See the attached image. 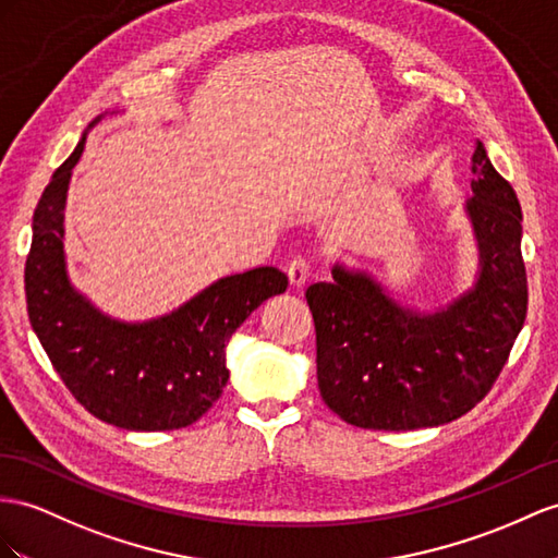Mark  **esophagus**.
<instances>
[{"mask_svg":"<svg viewBox=\"0 0 558 558\" xmlns=\"http://www.w3.org/2000/svg\"><path fill=\"white\" fill-rule=\"evenodd\" d=\"M308 274H311V266L306 259H302V256H296V259L290 262L288 266V278H290V284L292 288H304L306 280H308Z\"/></svg>","mask_w":558,"mask_h":558,"instance_id":"1","label":"esophagus"}]
</instances>
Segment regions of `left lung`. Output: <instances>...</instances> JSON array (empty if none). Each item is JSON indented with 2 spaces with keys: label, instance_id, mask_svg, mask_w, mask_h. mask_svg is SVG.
I'll return each mask as SVG.
<instances>
[{
  "label": "left lung",
  "instance_id": "8db88e82",
  "mask_svg": "<svg viewBox=\"0 0 558 558\" xmlns=\"http://www.w3.org/2000/svg\"><path fill=\"white\" fill-rule=\"evenodd\" d=\"M464 211L478 247L474 284L436 311L396 302L367 270L332 266L306 302L316 323L318 389L361 428L410 432L466 415L509 359L527 311L521 205L483 143L471 157Z\"/></svg>",
  "mask_w": 558,
  "mask_h": 558
}]
</instances>
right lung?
<instances>
[{
	"mask_svg": "<svg viewBox=\"0 0 558 558\" xmlns=\"http://www.w3.org/2000/svg\"><path fill=\"white\" fill-rule=\"evenodd\" d=\"M101 122L96 118L89 130ZM73 155L53 171L33 217L25 262L27 316L68 391L94 417L126 432H171L197 422L228 381L226 347L250 313L288 290V276L259 266L226 276L160 318L124 323L106 316L70 282L65 199Z\"/></svg>",
	"mask_w": 558,
	"mask_h": 558,
	"instance_id": "add662e5",
	"label": "right lung"
}]
</instances>
